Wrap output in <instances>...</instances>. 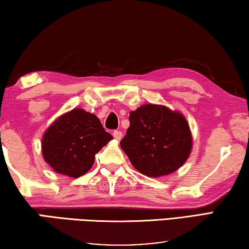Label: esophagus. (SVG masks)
<instances>
[{
    "instance_id": "1",
    "label": "esophagus",
    "mask_w": 249,
    "mask_h": 249,
    "mask_svg": "<svg viewBox=\"0 0 249 249\" xmlns=\"http://www.w3.org/2000/svg\"><path fill=\"white\" fill-rule=\"evenodd\" d=\"M113 136H114V139H115V140L121 141L122 140V136H123V134H122L121 131H114L113 132Z\"/></svg>"
}]
</instances>
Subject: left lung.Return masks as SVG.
<instances>
[{
	"instance_id": "8db88e82",
	"label": "left lung",
	"mask_w": 249,
	"mask_h": 249,
	"mask_svg": "<svg viewBox=\"0 0 249 249\" xmlns=\"http://www.w3.org/2000/svg\"><path fill=\"white\" fill-rule=\"evenodd\" d=\"M121 147L142 174L165 176L177 171L188 159L192 134L180 113L146 104L129 113V127Z\"/></svg>"
}]
</instances>
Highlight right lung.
<instances>
[{
  "mask_svg": "<svg viewBox=\"0 0 249 249\" xmlns=\"http://www.w3.org/2000/svg\"><path fill=\"white\" fill-rule=\"evenodd\" d=\"M112 139L94 114L74 108L47 128L42 153L56 173L80 177L92 167L95 154Z\"/></svg>",
  "mask_w": 249,
  "mask_h": 249,
  "instance_id": "obj_1",
  "label": "right lung"
}]
</instances>
